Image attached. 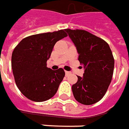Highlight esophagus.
I'll list each match as a JSON object with an SVG mask.
<instances>
[{
  "mask_svg": "<svg viewBox=\"0 0 129 129\" xmlns=\"http://www.w3.org/2000/svg\"><path fill=\"white\" fill-rule=\"evenodd\" d=\"M65 74H66L67 76H69V75H70V74H72V72H67V71H66V72H65Z\"/></svg>",
  "mask_w": 129,
  "mask_h": 129,
  "instance_id": "1",
  "label": "esophagus"
}]
</instances>
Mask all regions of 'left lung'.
<instances>
[{"instance_id":"left-lung-1","label":"left lung","mask_w":129,"mask_h":129,"mask_svg":"<svg viewBox=\"0 0 129 129\" xmlns=\"http://www.w3.org/2000/svg\"><path fill=\"white\" fill-rule=\"evenodd\" d=\"M76 46L78 60L85 68L83 76L72 85L75 99L92 105L104 97L112 81L115 60L108 44L85 30L65 29Z\"/></svg>"}]
</instances>
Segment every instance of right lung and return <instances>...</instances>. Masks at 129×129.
Here are the masks:
<instances>
[{"label":"right lung","instance_id":"right-lung-1","mask_svg":"<svg viewBox=\"0 0 129 129\" xmlns=\"http://www.w3.org/2000/svg\"><path fill=\"white\" fill-rule=\"evenodd\" d=\"M65 30L37 34L23 39L12 55V69L19 89L31 101L52 98L64 77V69L52 70L46 65L53 46L67 36Z\"/></svg>","mask_w":129,"mask_h":129}]
</instances>
